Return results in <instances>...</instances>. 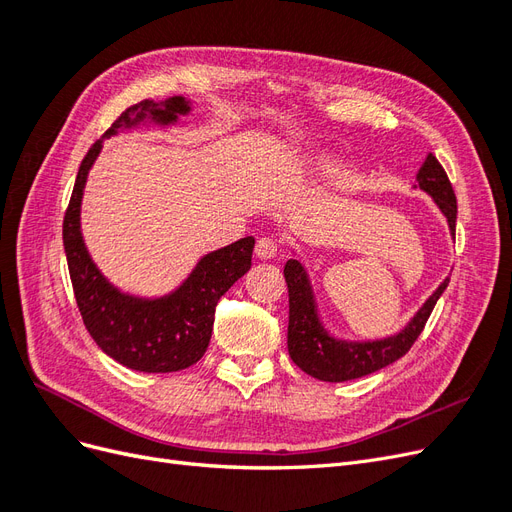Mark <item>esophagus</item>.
Wrapping results in <instances>:
<instances>
[{"label":"esophagus","instance_id":"34e87169","mask_svg":"<svg viewBox=\"0 0 512 512\" xmlns=\"http://www.w3.org/2000/svg\"><path fill=\"white\" fill-rule=\"evenodd\" d=\"M256 256L260 260H271L277 256V241H273L271 237H262L256 243Z\"/></svg>","mask_w":512,"mask_h":512}]
</instances>
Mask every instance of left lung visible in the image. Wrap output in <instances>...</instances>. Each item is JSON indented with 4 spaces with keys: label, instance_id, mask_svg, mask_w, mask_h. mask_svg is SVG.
Returning a JSON list of instances; mask_svg holds the SVG:
<instances>
[{
    "label": "left lung",
    "instance_id": "8db88e82",
    "mask_svg": "<svg viewBox=\"0 0 512 512\" xmlns=\"http://www.w3.org/2000/svg\"><path fill=\"white\" fill-rule=\"evenodd\" d=\"M414 188H421L433 198V203L438 205V209L448 222L451 237L455 239L457 198L444 168L431 153L425 158L421 170H418ZM284 277L288 284L290 305L288 354L292 363L303 369L307 376L322 382H346L354 378H363L401 359V356L412 348L416 337L421 335L433 305L438 303L442 292L448 286L446 277V280L433 290L431 297L418 307V312L408 320V324L401 331L382 339L354 342V339L335 337L327 327H324L318 312L312 280H309V273L294 250L292 258L284 267Z\"/></svg>",
    "mask_w": 512,
    "mask_h": 512
}]
</instances>
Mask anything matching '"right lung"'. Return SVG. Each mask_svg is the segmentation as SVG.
<instances>
[{"mask_svg":"<svg viewBox=\"0 0 512 512\" xmlns=\"http://www.w3.org/2000/svg\"><path fill=\"white\" fill-rule=\"evenodd\" d=\"M190 111L192 102L183 96L160 102L143 100L126 108L83 158L64 218L70 280L89 335L113 361L145 374H170L203 359L213 331L215 305L250 271L254 239L245 237L205 254L175 290L160 297H138L108 282L89 256L81 232L83 190L104 138L147 123L160 128L173 126Z\"/></svg>","mask_w":512,"mask_h":512,"instance_id":"add662e5","label":"right lung"}]
</instances>
